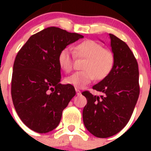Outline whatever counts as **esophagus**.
<instances>
[{
	"label": "esophagus",
	"instance_id": "esophagus-1",
	"mask_svg": "<svg viewBox=\"0 0 151 151\" xmlns=\"http://www.w3.org/2000/svg\"><path fill=\"white\" fill-rule=\"evenodd\" d=\"M75 91H76V93H77V96H80V95H81V91H80V90H79V89H77V88H76V89H75Z\"/></svg>",
	"mask_w": 151,
	"mask_h": 151
}]
</instances>
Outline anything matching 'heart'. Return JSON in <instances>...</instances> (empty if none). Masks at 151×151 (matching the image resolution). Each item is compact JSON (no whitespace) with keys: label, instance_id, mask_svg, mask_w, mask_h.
Masks as SVG:
<instances>
[{"label":"heart","instance_id":"b5f03b06","mask_svg":"<svg viewBox=\"0 0 151 151\" xmlns=\"http://www.w3.org/2000/svg\"><path fill=\"white\" fill-rule=\"evenodd\" d=\"M83 58L85 60L83 71H77L65 79L67 84L76 88H83L92 83L104 80L112 71L115 63V57L109 50L104 48L99 42L85 40L74 47V52L68 48L60 51L58 64L65 72H70L74 66V58Z\"/></svg>","mask_w":151,"mask_h":151}]
</instances>
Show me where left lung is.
<instances>
[{"label": "left lung", "mask_w": 151, "mask_h": 151, "mask_svg": "<svg viewBox=\"0 0 151 151\" xmlns=\"http://www.w3.org/2000/svg\"><path fill=\"white\" fill-rule=\"evenodd\" d=\"M115 63L110 74L93 89L100 96L88 91L82 93L87 99L83 109V123L88 132L96 137L116 134L126 126L139 95L138 63L129 46L109 33Z\"/></svg>", "instance_id": "obj_1"}]
</instances>
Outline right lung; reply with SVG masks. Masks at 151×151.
<instances>
[{"label":"right lung","instance_id":"add662e5","mask_svg":"<svg viewBox=\"0 0 151 151\" xmlns=\"http://www.w3.org/2000/svg\"><path fill=\"white\" fill-rule=\"evenodd\" d=\"M84 36L50 27L32 35L15 58L12 98L17 113L29 129L47 133L58 126L63 110L75 96L74 86L60 83L58 55Z\"/></svg>","mask_w":151,"mask_h":151}]
</instances>
